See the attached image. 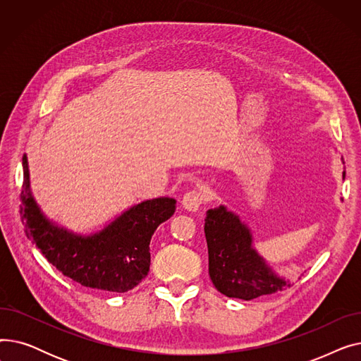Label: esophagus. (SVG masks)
<instances>
[{"label": "esophagus", "mask_w": 361, "mask_h": 361, "mask_svg": "<svg viewBox=\"0 0 361 361\" xmlns=\"http://www.w3.org/2000/svg\"><path fill=\"white\" fill-rule=\"evenodd\" d=\"M203 200V193L200 190H190L183 196L181 204L188 212H197Z\"/></svg>", "instance_id": "esophagus-1"}]
</instances>
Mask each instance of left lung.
<instances>
[{"mask_svg": "<svg viewBox=\"0 0 361 361\" xmlns=\"http://www.w3.org/2000/svg\"><path fill=\"white\" fill-rule=\"evenodd\" d=\"M204 235L209 276L224 295L253 300L291 286L290 279L279 276L257 253L250 226L225 204L206 212Z\"/></svg>", "mask_w": 361, "mask_h": 361, "instance_id": "1", "label": "left lung"}]
</instances>
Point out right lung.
<instances>
[{
  "label": "right lung",
  "instance_id": "1",
  "mask_svg": "<svg viewBox=\"0 0 361 361\" xmlns=\"http://www.w3.org/2000/svg\"><path fill=\"white\" fill-rule=\"evenodd\" d=\"M20 215L25 230L45 259L80 286L127 293L146 278L150 267V238L176 212V199L159 196L130 206L101 230L74 233L49 219L32 188L27 155H23Z\"/></svg>",
  "mask_w": 361,
  "mask_h": 361
}]
</instances>
